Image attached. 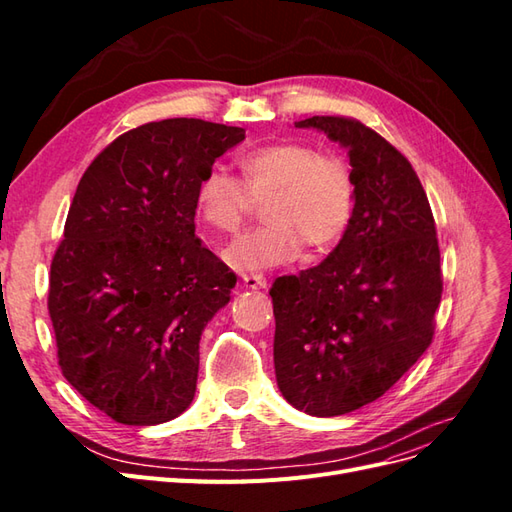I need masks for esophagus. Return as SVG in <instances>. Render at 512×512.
Masks as SVG:
<instances>
[{
	"label": "esophagus",
	"mask_w": 512,
	"mask_h": 512,
	"mask_svg": "<svg viewBox=\"0 0 512 512\" xmlns=\"http://www.w3.org/2000/svg\"><path fill=\"white\" fill-rule=\"evenodd\" d=\"M241 284L247 290H265L267 288V280L262 275H243Z\"/></svg>",
	"instance_id": "34e87169"
}]
</instances>
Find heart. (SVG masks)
<instances>
[{
    "instance_id": "1",
    "label": "heart",
    "mask_w": 512,
    "mask_h": 512,
    "mask_svg": "<svg viewBox=\"0 0 512 512\" xmlns=\"http://www.w3.org/2000/svg\"><path fill=\"white\" fill-rule=\"evenodd\" d=\"M243 183L213 166L198 181V218L218 232H237L262 203L267 224L245 232L224 250L237 271H269L297 258L331 250L352 222L356 188L350 166L337 156H320L314 145L273 143L247 151L239 160Z\"/></svg>"
}]
</instances>
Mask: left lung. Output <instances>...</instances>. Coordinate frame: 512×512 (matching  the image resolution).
<instances>
[{"mask_svg":"<svg viewBox=\"0 0 512 512\" xmlns=\"http://www.w3.org/2000/svg\"><path fill=\"white\" fill-rule=\"evenodd\" d=\"M348 149L352 222L318 267L277 277L273 363L290 406L339 416L382 397L421 359L442 299L440 247L412 164L361 121L309 117Z\"/></svg>","mask_w":512,"mask_h":512,"instance_id":"obj_1","label":"left lung"}]
</instances>
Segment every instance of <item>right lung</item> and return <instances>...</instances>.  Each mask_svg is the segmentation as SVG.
Here are the masks:
<instances>
[{
    "label": "right lung",
    "instance_id": "right-lung-1",
    "mask_svg": "<svg viewBox=\"0 0 512 512\" xmlns=\"http://www.w3.org/2000/svg\"><path fill=\"white\" fill-rule=\"evenodd\" d=\"M243 128L164 119L89 164L51 262L59 367L123 425H158L192 404L198 344L237 277L194 235L196 188Z\"/></svg>",
    "mask_w": 512,
    "mask_h": 512
}]
</instances>
